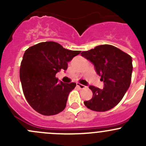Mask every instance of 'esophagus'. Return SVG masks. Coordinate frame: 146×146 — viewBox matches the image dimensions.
Returning <instances> with one entry per match:
<instances>
[{
	"mask_svg": "<svg viewBox=\"0 0 146 146\" xmlns=\"http://www.w3.org/2000/svg\"><path fill=\"white\" fill-rule=\"evenodd\" d=\"M76 85H77V87L78 88H80V89H84V88H86V86H85L84 85H82V84H80V83H76Z\"/></svg>",
	"mask_w": 146,
	"mask_h": 146,
	"instance_id": "obj_1",
	"label": "esophagus"
}]
</instances>
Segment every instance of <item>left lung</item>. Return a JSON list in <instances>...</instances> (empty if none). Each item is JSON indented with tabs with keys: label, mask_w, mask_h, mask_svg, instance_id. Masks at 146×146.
<instances>
[{
	"label": "left lung",
	"mask_w": 146,
	"mask_h": 146,
	"mask_svg": "<svg viewBox=\"0 0 146 146\" xmlns=\"http://www.w3.org/2000/svg\"><path fill=\"white\" fill-rule=\"evenodd\" d=\"M82 56L95 66L96 73L104 82L103 89L89 87L93 95L84 102L90 110L106 111L119 104L129 89L133 65L131 56L112 45L103 44L89 51H82Z\"/></svg>",
	"instance_id": "1"
}]
</instances>
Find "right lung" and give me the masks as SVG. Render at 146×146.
I'll list each match as a JSON object with an SVG mask.
<instances>
[{
    "label": "right lung",
    "mask_w": 146,
    "mask_h": 146,
    "mask_svg": "<svg viewBox=\"0 0 146 146\" xmlns=\"http://www.w3.org/2000/svg\"><path fill=\"white\" fill-rule=\"evenodd\" d=\"M80 53L66 49L54 42H41L26 50L20 78L25 97L35 111L51 116L64 110L69 93L76 84L59 82L56 74L66 70L68 62Z\"/></svg>",
    "instance_id": "obj_1"
}]
</instances>
